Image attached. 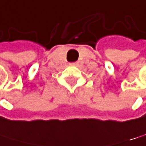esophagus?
<instances>
[{"label": "esophagus", "instance_id": "1", "mask_svg": "<svg viewBox=\"0 0 146 146\" xmlns=\"http://www.w3.org/2000/svg\"><path fill=\"white\" fill-rule=\"evenodd\" d=\"M71 65H76V62H74V63H71Z\"/></svg>", "mask_w": 146, "mask_h": 146}]
</instances>
